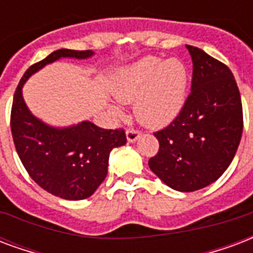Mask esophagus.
<instances>
[{
	"label": "esophagus",
	"mask_w": 253,
	"mask_h": 253,
	"mask_svg": "<svg viewBox=\"0 0 253 253\" xmlns=\"http://www.w3.org/2000/svg\"><path fill=\"white\" fill-rule=\"evenodd\" d=\"M140 132H138L137 129L134 128H129L126 129V138H128L129 142H134L136 140H137L138 137H140Z\"/></svg>",
	"instance_id": "obj_1"
}]
</instances>
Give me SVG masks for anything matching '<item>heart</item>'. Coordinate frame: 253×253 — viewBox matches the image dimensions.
<instances>
[{
    "mask_svg": "<svg viewBox=\"0 0 253 253\" xmlns=\"http://www.w3.org/2000/svg\"><path fill=\"white\" fill-rule=\"evenodd\" d=\"M187 68L180 60L161 61L157 57H144L113 76L111 90L119 101H134V113L140 123L160 128L180 113L187 97Z\"/></svg>",
    "mask_w": 253,
    "mask_h": 253,
    "instance_id": "heart-1",
    "label": "heart"
}]
</instances>
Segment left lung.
<instances>
[{
  "label": "left lung",
  "instance_id": "8db88e82",
  "mask_svg": "<svg viewBox=\"0 0 253 253\" xmlns=\"http://www.w3.org/2000/svg\"><path fill=\"white\" fill-rule=\"evenodd\" d=\"M193 62L191 93L168 126L155 132L159 152L152 172L168 187L193 192L216 181L232 163L243 133V106L232 72L199 47L187 45Z\"/></svg>",
  "mask_w": 253,
  "mask_h": 253
}]
</instances>
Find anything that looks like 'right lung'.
<instances>
[{"instance_id":"obj_1","label":"right lung","mask_w":253,"mask_h":253,"mask_svg":"<svg viewBox=\"0 0 253 253\" xmlns=\"http://www.w3.org/2000/svg\"><path fill=\"white\" fill-rule=\"evenodd\" d=\"M92 54V50L58 49L29 66L11 105V136L21 163L40 187L65 200L92 196L106 177L111 151L126 142L125 130L100 128L89 121L52 128L30 113L22 98V85L42 66L61 57L86 58Z\"/></svg>"}]
</instances>
